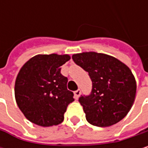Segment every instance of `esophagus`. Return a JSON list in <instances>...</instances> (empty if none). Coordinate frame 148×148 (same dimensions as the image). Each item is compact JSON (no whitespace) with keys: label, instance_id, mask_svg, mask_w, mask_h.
Here are the masks:
<instances>
[{"label":"esophagus","instance_id":"obj_1","mask_svg":"<svg viewBox=\"0 0 148 148\" xmlns=\"http://www.w3.org/2000/svg\"><path fill=\"white\" fill-rule=\"evenodd\" d=\"M74 93V98H75L76 99H79V95H80V90H79V89L76 90Z\"/></svg>","mask_w":148,"mask_h":148}]
</instances>
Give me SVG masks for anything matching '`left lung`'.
<instances>
[{"mask_svg":"<svg viewBox=\"0 0 148 148\" xmlns=\"http://www.w3.org/2000/svg\"><path fill=\"white\" fill-rule=\"evenodd\" d=\"M72 58L88 72L92 82L91 94L79 99L87 122L110 127L123 119L136 94V81L130 68L114 56L93 51L74 54Z\"/></svg>","mask_w":148,"mask_h":148,"instance_id":"8db88e82","label":"left lung"}]
</instances>
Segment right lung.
<instances>
[{"label": "right lung", "mask_w": 148, "mask_h": 148, "mask_svg": "<svg viewBox=\"0 0 148 148\" xmlns=\"http://www.w3.org/2000/svg\"><path fill=\"white\" fill-rule=\"evenodd\" d=\"M69 55H37L20 69L14 86L15 100L26 119L42 127L60 124L74 100L68 78L61 74Z\"/></svg>", "instance_id": "add662e5"}]
</instances>
